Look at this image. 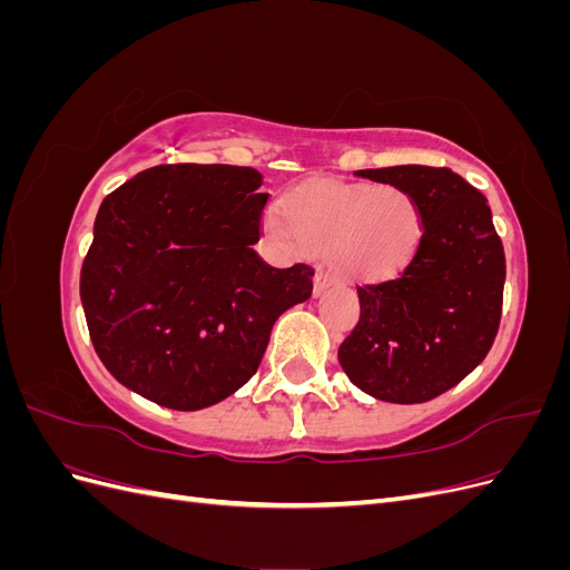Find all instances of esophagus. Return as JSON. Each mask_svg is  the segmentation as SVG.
Instances as JSON below:
<instances>
[{
    "instance_id": "esophagus-1",
    "label": "esophagus",
    "mask_w": 570,
    "mask_h": 570,
    "mask_svg": "<svg viewBox=\"0 0 570 570\" xmlns=\"http://www.w3.org/2000/svg\"><path fill=\"white\" fill-rule=\"evenodd\" d=\"M333 283H335V275L323 271V268H318L316 275H314V295H316V297L323 295V292H325L327 287H331Z\"/></svg>"
}]
</instances>
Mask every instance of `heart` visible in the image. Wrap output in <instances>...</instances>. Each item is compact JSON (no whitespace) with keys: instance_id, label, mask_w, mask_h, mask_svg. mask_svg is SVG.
I'll list each match as a JSON object with an SVG mask.
<instances>
[{"instance_id":"heart-1","label":"heart","mask_w":570,"mask_h":570,"mask_svg":"<svg viewBox=\"0 0 570 570\" xmlns=\"http://www.w3.org/2000/svg\"><path fill=\"white\" fill-rule=\"evenodd\" d=\"M287 223L268 212L266 235L285 249L331 252L352 281H385L409 266L423 235L416 199L400 185L314 183L285 202Z\"/></svg>"}]
</instances>
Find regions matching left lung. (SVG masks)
I'll use <instances>...</instances> for the list:
<instances>
[{"label": "left lung", "mask_w": 570, "mask_h": 570, "mask_svg": "<svg viewBox=\"0 0 570 570\" xmlns=\"http://www.w3.org/2000/svg\"><path fill=\"white\" fill-rule=\"evenodd\" d=\"M416 199L421 245L392 281L358 285L361 316L337 350L350 381L375 400L421 404L459 385L499 331L507 258L488 199L450 168L356 170Z\"/></svg>", "instance_id": "left-lung-1"}]
</instances>
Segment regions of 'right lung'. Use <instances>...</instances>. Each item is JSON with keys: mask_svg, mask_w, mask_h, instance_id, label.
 <instances>
[{"mask_svg": "<svg viewBox=\"0 0 570 570\" xmlns=\"http://www.w3.org/2000/svg\"><path fill=\"white\" fill-rule=\"evenodd\" d=\"M249 166L161 164L101 202L80 299L101 364L178 411L226 400L262 364L273 323L312 297L314 268L252 245L268 202Z\"/></svg>", "mask_w": 570, "mask_h": 570, "instance_id": "1", "label": "right lung"}]
</instances>
